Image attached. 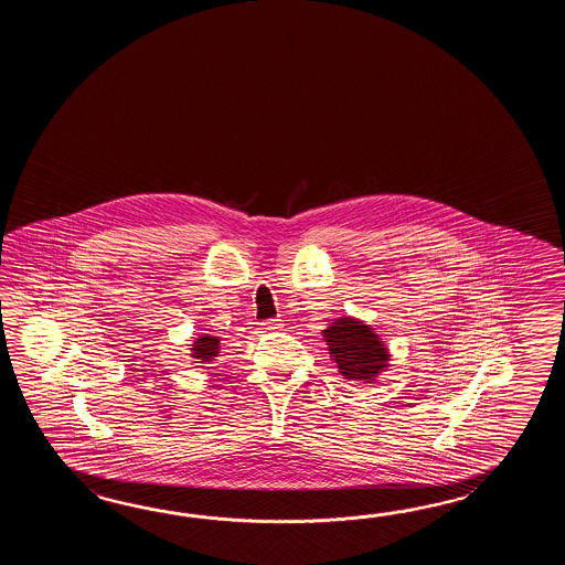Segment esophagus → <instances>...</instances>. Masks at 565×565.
<instances>
[{
	"label": "esophagus",
	"instance_id": "esophagus-1",
	"mask_svg": "<svg viewBox=\"0 0 565 565\" xmlns=\"http://www.w3.org/2000/svg\"><path fill=\"white\" fill-rule=\"evenodd\" d=\"M263 327H265V329H268V331H277V329H280V327H282V323H280V319H268V321H265V323H263Z\"/></svg>",
	"mask_w": 565,
	"mask_h": 565
}]
</instances>
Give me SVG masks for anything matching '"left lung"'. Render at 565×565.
<instances>
[{"mask_svg":"<svg viewBox=\"0 0 565 565\" xmlns=\"http://www.w3.org/2000/svg\"><path fill=\"white\" fill-rule=\"evenodd\" d=\"M329 358L335 361L337 372L345 380L373 384L380 373L390 367V349L382 337L355 317H339L323 329Z\"/></svg>","mask_w":565,"mask_h":565,"instance_id":"1","label":"left lung"}]
</instances>
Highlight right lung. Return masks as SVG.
<instances>
[{
	"mask_svg": "<svg viewBox=\"0 0 565 565\" xmlns=\"http://www.w3.org/2000/svg\"><path fill=\"white\" fill-rule=\"evenodd\" d=\"M190 351H192L190 355L195 360V363H210L220 353V339L204 333V335H200L193 341Z\"/></svg>",
	"mask_w": 565,
	"mask_h": 565,
	"instance_id": "right-lung-1",
	"label": "right lung"
}]
</instances>
